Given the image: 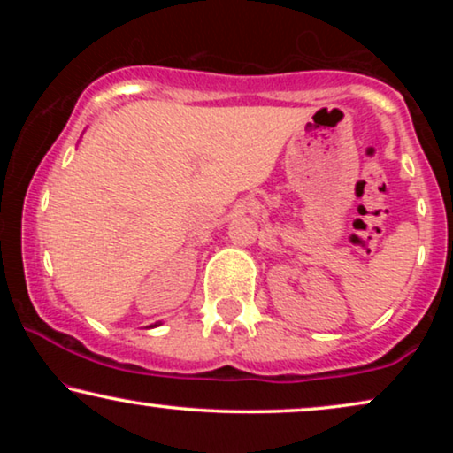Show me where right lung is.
I'll list each match as a JSON object with an SVG mask.
<instances>
[{"instance_id":"right-lung-1","label":"right lung","mask_w":453,"mask_h":453,"mask_svg":"<svg viewBox=\"0 0 453 453\" xmlns=\"http://www.w3.org/2000/svg\"><path fill=\"white\" fill-rule=\"evenodd\" d=\"M157 326H160V321H158V324H154V326H150V327H157Z\"/></svg>"}]
</instances>
